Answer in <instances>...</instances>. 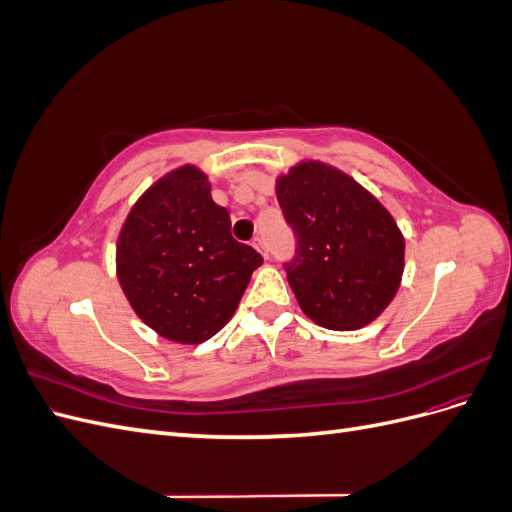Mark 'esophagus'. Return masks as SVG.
<instances>
[{
    "mask_svg": "<svg viewBox=\"0 0 512 512\" xmlns=\"http://www.w3.org/2000/svg\"><path fill=\"white\" fill-rule=\"evenodd\" d=\"M252 245L256 247V250L262 254V256H265V258H269V250H267V243L265 241H262L260 237H256L254 241H252Z\"/></svg>",
    "mask_w": 512,
    "mask_h": 512,
    "instance_id": "34e87169",
    "label": "esophagus"
}]
</instances>
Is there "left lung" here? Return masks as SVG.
Masks as SVG:
<instances>
[{
  "label": "left lung",
  "mask_w": 512,
  "mask_h": 512,
  "mask_svg": "<svg viewBox=\"0 0 512 512\" xmlns=\"http://www.w3.org/2000/svg\"><path fill=\"white\" fill-rule=\"evenodd\" d=\"M275 192L297 237L284 267L303 314L333 331L376 320L404 273L406 243L393 215L352 177L316 160L277 177Z\"/></svg>",
  "instance_id": "left-lung-1"
}]
</instances>
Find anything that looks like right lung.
Instances as JSON below:
<instances>
[{
  "instance_id": "1",
  "label": "right lung",
  "mask_w": 512,
  "mask_h": 512,
  "mask_svg": "<svg viewBox=\"0 0 512 512\" xmlns=\"http://www.w3.org/2000/svg\"><path fill=\"white\" fill-rule=\"evenodd\" d=\"M262 265L230 235L203 170L185 164L136 200L117 239V277L136 316L177 344H203L235 314Z\"/></svg>"
}]
</instances>
